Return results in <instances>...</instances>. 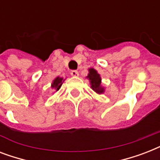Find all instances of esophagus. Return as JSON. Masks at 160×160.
Returning a JSON list of instances; mask_svg holds the SVG:
<instances>
[{
    "instance_id": "1",
    "label": "esophagus",
    "mask_w": 160,
    "mask_h": 160,
    "mask_svg": "<svg viewBox=\"0 0 160 160\" xmlns=\"http://www.w3.org/2000/svg\"><path fill=\"white\" fill-rule=\"evenodd\" d=\"M70 75L74 76V77H77L78 75H79V73H78L77 70H72L71 72H70Z\"/></svg>"
}]
</instances>
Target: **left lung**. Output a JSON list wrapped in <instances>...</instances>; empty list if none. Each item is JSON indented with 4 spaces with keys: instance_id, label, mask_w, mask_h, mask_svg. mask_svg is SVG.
<instances>
[{
    "instance_id": "left-lung-1",
    "label": "left lung",
    "mask_w": 160,
    "mask_h": 160,
    "mask_svg": "<svg viewBox=\"0 0 160 160\" xmlns=\"http://www.w3.org/2000/svg\"><path fill=\"white\" fill-rule=\"evenodd\" d=\"M86 78L90 80V88L95 92L99 95L105 92V88L102 87V85H101V77H100V74H98V72L95 69H93V68L89 69V74Z\"/></svg>"
}]
</instances>
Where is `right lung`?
<instances>
[{
    "instance_id": "right-lung-1",
    "label": "right lung",
    "mask_w": 160,
    "mask_h": 160,
    "mask_svg": "<svg viewBox=\"0 0 160 160\" xmlns=\"http://www.w3.org/2000/svg\"><path fill=\"white\" fill-rule=\"evenodd\" d=\"M64 79L61 77H56L55 79V80H53V82H52V84H51V88L52 89H54V90H55V91H58V90H60V86L62 85L63 82H64Z\"/></svg>"
}]
</instances>
